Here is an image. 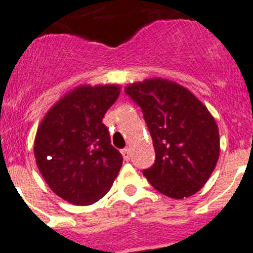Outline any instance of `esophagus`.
Segmentation results:
<instances>
[{
	"label": "esophagus",
	"mask_w": 253,
	"mask_h": 253,
	"mask_svg": "<svg viewBox=\"0 0 253 253\" xmlns=\"http://www.w3.org/2000/svg\"><path fill=\"white\" fill-rule=\"evenodd\" d=\"M121 154H122V156H124V159L126 161H128L129 159H131V152H129V149H124V150H121Z\"/></svg>",
	"instance_id": "esophagus-1"
}]
</instances>
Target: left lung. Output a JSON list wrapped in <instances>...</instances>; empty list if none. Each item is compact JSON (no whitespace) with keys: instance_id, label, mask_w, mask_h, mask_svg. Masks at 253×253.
I'll use <instances>...</instances> for the list:
<instances>
[{"instance_id":"8db88e82","label":"left lung","mask_w":253,"mask_h":253,"mask_svg":"<svg viewBox=\"0 0 253 253\" xmlns=\"http://www.w3.org/2000/svg\"><path fill=\"white\" fill-rule=\"evenodd\" d=\"M141 107L155 149V163L143 176L174 199L195 194L219 158L214 118L193 93L174 82L147 79L125 89Z\"/></svg>"}]
</instances>
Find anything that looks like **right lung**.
I'll return each instance as SVG.
<instances>
[{
    "label": "right lung",
    "mask_w": 253,
    "mask_h": 253,
    "mask_svg": "<svg viewBox=\"0 0 253 253\" xmlns=\"http://www.w3.org/2000/svg\"><path fill=\"white\" fill-rule=\"evenodd\" d=\"M118 85H83L46 113L35 137L36 164L50 189L64 200L89 206L112 186L124 158L111 145L104 115Z\"/></svg>",
    "instance_id": "obj_1"
}]
</instances>
